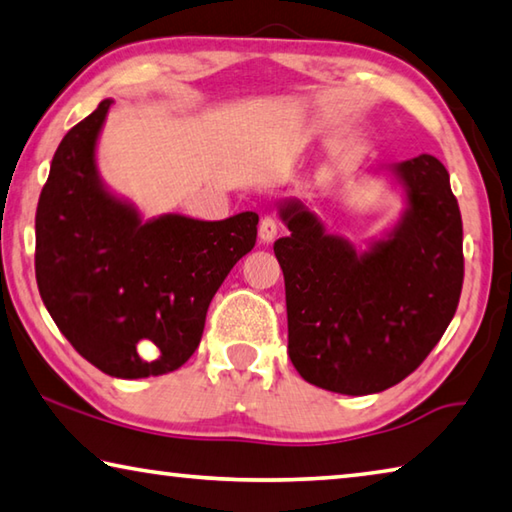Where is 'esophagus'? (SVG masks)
<instances>
[{"mask_svg": "<svg viewBox=\"0 0 512 512\" xmlns=\"http://www.w3.org/2000/svg\"><path fill=\"white\" fill-rule=\"evenodd\" d=\"M277 235H280V225H277V221L271 219V216H266V219L259 223V239H262V244H273Z\"/></svg>", "mask_w": 512, "mask_h": 512, "instance_id": "esophagus-1", "label": "esophagus"}]
</instances>
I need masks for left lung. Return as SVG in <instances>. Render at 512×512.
Masks as SVG:
<instances>
[{
	"label": "left lung",
	"mask_w": 512,
	"mask_h": 512,
	"mask_svg": "<svg viewBox=\"0 0 512 512\" xmlns=\"http://www.w3.org/2000/svg\"><path fill=\"white\" fill-rule=\"evenodd\" d=\"M400 189L393 228L357 248L300 198L277 205L291 235L275 241L284 273L289 357L325 391L370 395L427 359L456 314L463 287V221L443 162L379 164Z\"/></svg>",
	"instance_id": "left-lung-1"
}]
</instances>
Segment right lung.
I'll return each mask as SVG.
<instances>
[{"instance_id": "add662e5", "label": "right lung", "mask_w": 512, "mask_h": 512, "mask_svg": "<svg viewBox=\"0 0 512 512\" xmlns=\"http://www.w3.org/2000/svg\"><path fill=\"white\" fill-rule=\"evenodd\" d=\"M112 99L69 131L36 212L40 298L65 339L110 377L178 370L198 348L207 307L257 239L259 216L142 219L103 183L97 144Z\"/></svg>"}]
</instances>
